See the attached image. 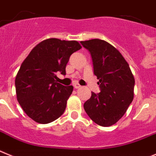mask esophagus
<instances>
[{"mask_svg": "<svg viewBox=\"0 0 156 156\" xmlns=\"http://www.w3.org/2000/svg\"><path fill=\"white\" fill-rule=\"evenodd\" d=\"M81 86L78 83H75V84H74V88H81Z\"/></svg>", "mask_w": 156, "mask_h": 156, "instance_id": "34e87169", "label": "esophagus"}]
</instances>
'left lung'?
I'll return each instance as SVG.
<instances>
[{
  "label": "left lung",
  "instance_id": "8db88e82",
  "mask_svg": "<svg viewBox=\"0 0 156 156\" xmlns=\"http://www.w3.org/2000/svg\"><path fill=\"white\" fill-rule=\"evenodd\" d=\"M81 43L90 52L100 88L99 93L92 92L84 109L95 123L109 127L124 115L134 99V75L118 50L106 41L94 39Z\"/></svg>",
  "mask_w": 156,
  "mask_h": 156
}]
</instances>
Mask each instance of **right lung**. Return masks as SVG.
Listing matches in <instances>:
<instances>
[{
	"label": "right lung",
	"instance_id": "obj_1",
	"mask_svg": "<svg viewBox=\"0 0 156 156\" xmlns=\"http://www.w3.org/2000/svg\"><path fill=\"white\" fill-rule=\"evenodd\" d=\"M81 48L75 40L47 39L36 45L22 62L15 78L17 99L34 121L46 124L64 113L73 86L57 82L56 73L66 75L70 57Z\"/></svg>",
	"mask_w": 156,
	"mask_h": 156
}]
</instances>
